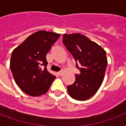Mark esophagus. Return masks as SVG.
Returning <instances> with one entry per match:
<instances>
[{
  "label": "esophagus",
  "instance_id": "34e87169",
  "mask_svg": "<svg viewBox=\"0 0 126 126\" xmlns=\"http://www.w3.org/2000/svg\"><path fill=\"white\" fill-rule=\"evenodd\" d=\"M57 74H58V75H59V76H61V75H62V74H63V72H62V71H61V72L57 73Z\"/></svg>",
  "mask_w": 126,
  "mask_h": 126
}]
</instances>
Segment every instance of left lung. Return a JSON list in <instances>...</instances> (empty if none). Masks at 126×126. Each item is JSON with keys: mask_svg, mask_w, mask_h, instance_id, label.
Returning <instances> with one entry per match:
<instances>
[{"mask_svg": "<svg viewBox=\"0 0 126 126\" xmlns=\"http://www.w3.org/2000/svg\"><path fill=\"white\" fill-rule=\"evenodd\" d=\"M63 43L73 55L80 73L76 75L75 82L67 86L71 97L85 101L96 94L101 86L107 65L106 51L80 33L64 34Z\"/></svg>", "mask_w": 126, "mask_h": 126, "instance_id": "left-lung-1", "label": "left lung"}]
</instances>
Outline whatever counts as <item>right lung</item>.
<instances>
[{"label":"right lung","mask_w":126,"mask_h":126,"mask_svg":"<svg viewBox=\"0 0 126 126\" xmlns=\"http://www.w3.org/2000/svg\"><path fill=\"white\" fill-rule=\"evenodd\" d=\"M59 36L56 32L38 31L13 50L10 63L13 77L19 88L29 95L45 94L55 79L47 71L46 56Z\"/></svg>","instance_id":"obj_1"}]
</instances>
